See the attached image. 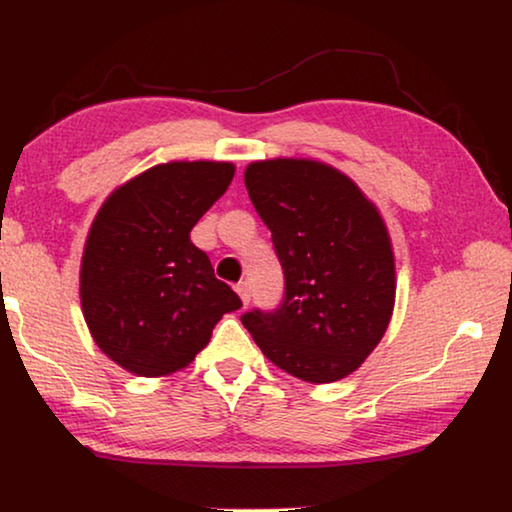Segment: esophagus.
Instances as JSON below:
<instances>
[{
    "mask_svg": "<svg viewBox=\"0 0 512 512\" xmlns=\"http://www.w3.org/2000/svg\"><path fill=\"white\" fill-rule=\"evenodd\" d=\"M235 291L240 293V298H242V303L247 305L249 300H251V286H249V282H240V284H235Z\"/></svg>",
    "mask_w": 512,
    "mask_h": 512,
    "instance_id": "obj_1",
    "label": "esophagus"
}]
</instances>
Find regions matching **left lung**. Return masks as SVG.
<instances>
[{
    "instance_id": "left-lung-1",
    "label": "left lung",
    "mask_w": 512,
    "mask_h": 512,
    "mask_svg": "<svg viewBox=\"0 0 512 512\" xmlns=\"http://www.w3.org/2000/svg\"><path fill=\"white\" fill-rule=\"evenodd\" d=\"M244 186L284 270L279 305L244 312V328L293 377L342 380L377 347L394 312L382 216L352 179L317 160H258Z\"/></svg>"
}]
</instances>
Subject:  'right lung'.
I'll list each match as a JSON object with an SVG mask.
<instances>
[{
    "label": "right lung",
    "mask_w": 512,
    "mask_h": 512,
    "mask_svg": "<svg viewBox=\"0 0 512 512\" xmlns=\"http://www.w3.org/2000/svg\"><path fill=\"white\" fill-rule=\"evenodd\" d=\"M230 163H167L109 195L88 233L81 305L97 347L130 373L188 366L242 300L191 242L200 216L228 191Z\"/></svg>",
    "instance_id": "1"
}]
</instances>
